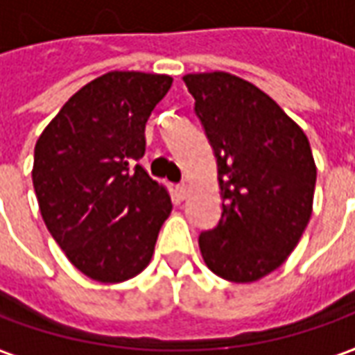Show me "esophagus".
I'll return each instance as SVG.
<instances>
[{
    "label": "esophagus",
    "instance_id": "obj_1",
    "mask_svg": "<svg viewBox=\"0 0 355 355\" xmlns=\"http://www.w3.org/2000/svg\"><path fill=\"white\" fill-rule=\"evenodd\" d=\"M190 192V187L187 184V182H182V184H178L177 187V196L180 198V200H184L187 196H189Z\"/></svg>",
    "mask_w": 355,
    "mask_h": 355
}]
</instances>
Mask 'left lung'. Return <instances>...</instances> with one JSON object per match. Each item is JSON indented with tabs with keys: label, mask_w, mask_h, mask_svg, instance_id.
<instances>
[{
	"label": "left lung",
	"mask_w": 355,
	"mask_h": 355,
	"mask_svg": "<svg viewBox=\"0 0 355 355\" xmlns=\"http://www.w3.org/2000/svg\"><path fill=\"white\" fill-rule=\"evenodd\" d=\"M182 80L214 149L222 194L218 226L198 238L202 259L226 281L255 283L285 263L311 220V143L248 80L222 70Z\"/></svg>",
	"instance_id": "obj_1"
}]
</instances>
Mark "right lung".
Wrapping results in <instances>:
<instances>
[{"instance_id":"right-lung-1","label":"right lung","mask_w":355,"mask_h":355,"mask_svg":"<svg viewBox=\"0 0 355 355\" xmlns=\"http://www.w3.org/2000/svg\"><path fill=\"white\" fill-rule=\"evenodd\" d=\"M173 78L114 70L74 94L35 145L33 187L68 261L98 283L139 275L171 210L168 190L137 165L145 123Z\"/></svg>"}]
</instances>
